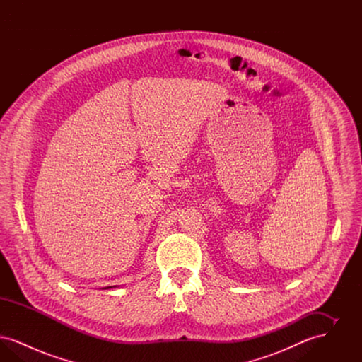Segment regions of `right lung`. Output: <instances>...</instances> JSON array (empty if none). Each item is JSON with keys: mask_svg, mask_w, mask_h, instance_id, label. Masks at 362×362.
Instances as JSON below:
<instances>
[{"mask_svg": "<svg viewBox=\"0 0 362 362\" xmlns=\"http://www.w3.org/2000/svg\"><path fill=\"white\" fill-rule=\"evenodd\" d=\"M108 288H117V285H115V286H107V288H104V289H108Z\"/></svg>", "mask_w": 362, "mask_h": 362, "instance_id": "add662e5", "label": "right lung"}]
</instances>
